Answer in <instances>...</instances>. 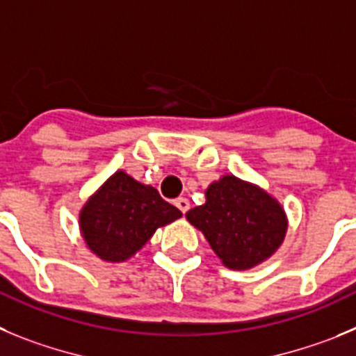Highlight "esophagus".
Segmentation results:
<instances>
[{
    "mask_svg": "<svg viewBox=\"0 0 356 356\" xmlns=\"http://www.w3.org/2000/svg\"><path fill=\"white\" fill-rule=\"evenodd\" d=\"M174 204H175V207H177V209L181 211L182 214H184V213H188V209H190V200H188V198H184V197H181V198H175V200H174Z\"/></svg>",
    "mask_w": 356,
    "mask_h": 356,
    "instance_id": "1",
    "label": "esophagus"
}]
</instances>
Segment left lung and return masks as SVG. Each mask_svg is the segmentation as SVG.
I'll return each mask as SVG.
<instances>
[{
	"label": "left lung",
	"mask_w": 356,
	"mask_h": 356,
	"mask_svg": "<svg viewBox=\"0 0 356 356\" xmlns=\"http://www.w3.org/2000/svg\"><path fill=\"white\" fill-rule=\"evenodd\" d=\"M186 218L230 270H250L270 259L287 232L286 211L277 198L236 175L209 184L206 202Z\"/></svg>",
	"instance_id": "1"
}]
</instances>
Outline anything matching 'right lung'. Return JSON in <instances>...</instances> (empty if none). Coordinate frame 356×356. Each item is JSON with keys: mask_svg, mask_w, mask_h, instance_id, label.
Returning a JSON list of instances; mask_svg holds the SVG:
<instances>
[{"mask_svg": "<svg viewBox=\"0 0 356 356\" xmlns=\"http://www.w3.org/2000/svg\"><path fill=\"white\" fill-rule=\"evenodd\" d=\"M181 216L156 188L118 170L86 200L79 213V229L99 259L124 262L152 238L156 229Z\"/></svg>", "mask_w": 356, "mask_h": 356, "instance_id": "obj_1", "label": "right lung"}]
</instances>
